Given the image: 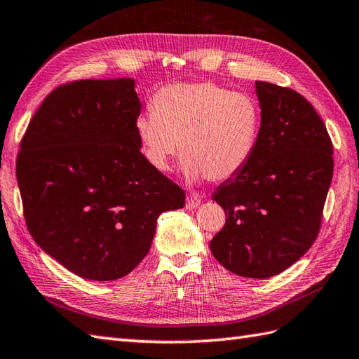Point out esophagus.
Segmentation results:
<instances>
[{"label": "esophagus", "mask_w": 359, "mask_h": 359, "mask_svg": "<svg viewBox=\"0 0 359 359\" xmlns=\"http://www.w3.org/2000/svg\"><path fill=\"white\" fill-rule=\"evenodd\" d=\"M201 202H202V199L199 196H188L187 197V208L188 210H193V208H196V207H199L201 205Z\"/></svg>", "instance_id": "1"}]
</instances>
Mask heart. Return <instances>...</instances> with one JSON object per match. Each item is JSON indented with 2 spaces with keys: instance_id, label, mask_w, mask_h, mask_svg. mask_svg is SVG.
<instances>
[{
  "instance_id": "obj_1",
  "label": "heart",
  "mask_w": 359,
  "mask_h": 359,
  "mask_svg": "<svg viewBox=\"0 0 359 359\" xmlns=\"http://www.w3.org/2000/svg\"><path fill=\"white\" fill-rule=\"evenodd\" d=\"M151 111L134 123L144 160L152 170L168 172L180 142V168L191 182L236 177L253 158L261 137L256 97L212 81L160 88Z\"/></svg>"
}]
</instances>
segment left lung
<instances>
[{
  "mask_svg": "<svg viewBox=\"0 0 359 359\" xmlns=\"http://www.w3.org/2000/svg\"><path fill=\"white\" fill-rule=\"evenodd\" d=\"M262 128L253 158L212 194L225 225L210 250L243 278L266 279L307 253L321 228L333 175L330 135L296 90L256 81Z\"/></svg>",
  "mask_w": 359,
  "mask_h": 359,
  "instance_id": "8db88e82",
  "label": "left lung"
}]
</instances>
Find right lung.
<instances>
[{"instance_id":"1","label":"right lung","mask_w":359,"mask_h":359,"mask_svg":"<svg viewBox=\"0 0 359 359\" xmlns=\"http://www.w3.org/2000/svg\"><path fill=\"white\" fill-rule=\"evenodd\" d=\"M133 79L79 80L44 98L21 140L17 180L34 241L80 278L116 280L148 255L157 219L185 191L148 165Z\"/></svg>"}]
</instances>
